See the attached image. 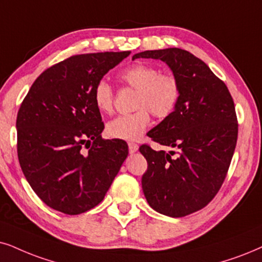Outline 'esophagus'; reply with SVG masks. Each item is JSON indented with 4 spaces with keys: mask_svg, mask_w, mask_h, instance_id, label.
Instances as JSON below:
<instances>
[{
    "mask_svg": "<svg viewBox=\"0 0 262 262\" xmlns=\"http://www.w3.org/2000/svg\"><path fill=\"white\" fill-rule=\"evenodd\" d=\"M128 147H129V152H130V154H134V152H137L138 148H139L138 145L134 144V142H129Z\"/></svg>",
    "mask_w": 262,
    "mask_h": 262,
    "instance_id": "34e87169",
    "label": "esophagus"
}]
</instances>
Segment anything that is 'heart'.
<instances>
[{
  "label": "heart",
  "instance_id": "1",
  "mask_svg": "<svg viewBox=\"0 0 262 262\" xmlns=\"http://www.w3.org/2000/svg\"><path fill=\"white\" fill-rule=\"evenodd\" d=\"M121 81L137 91L133 114L114 118L106 125L108 137L125 141H135L142 137L150 124V112L157 118L169 117L177 110L181 97L179 79L173 74H161L156 66L134 64L120 74ZM94 102L101 112L114 110V91L105 79L94 88Z\"/></svg>",
  "mask_w": 262,
  "mask_h": 262
}]
</instances>
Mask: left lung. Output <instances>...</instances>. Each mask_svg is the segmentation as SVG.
Masks as SVG:
<instances>
[{
  "label": "left lung",
  "mask_w": 262,
  "mask_h": 262,
  "mask_svg": "<svg viewBox=\"0 0 262 262\" xmlns=\"http://www.w3.org/2000/svg\"><path fill=\"white\" fill-rule=\"evenodd\" d=\"M138 58L164 61L181 87L177 110L148 132L170 151L139 148L147 161L142 191L158 213L186 216L209 203L226 178L238 135L233 99L209 66L190 52L145 51L133 55Z\"/></svg>",
  "instance_id": "1"
}]
</instances>
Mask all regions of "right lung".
Here are the masks:
<instances>
[{"instance_id": "add662e5", "label": "right lung", "mask_w": 262, "mask_h": 262, "mask_svg": "<svg viewBox=\"0 0 262 262\" xmlns=\"http://www.w3.org/2000/svg\"><path fill=\"white\" fill-rule=\"evenodd\" d=\"M130 52L74 55L36 78L16 116L18 158L48 207L68 215L104 200L128 156L127 142L104 140L94 88Z\"/></svg>"}]
</instances>
